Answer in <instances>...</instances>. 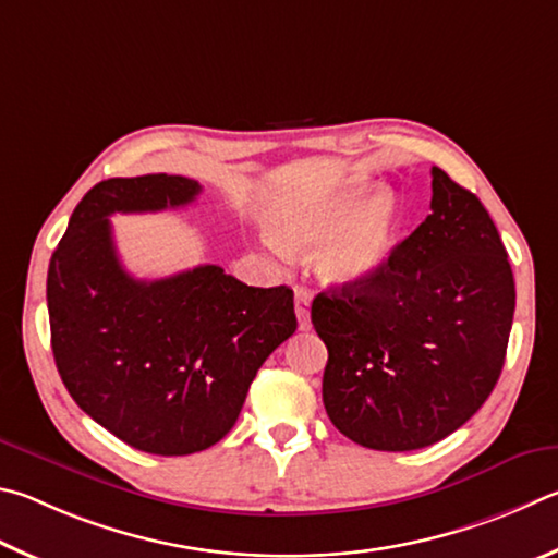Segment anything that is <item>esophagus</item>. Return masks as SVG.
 I'll list each match as a JSON object with an SVG mask.
<instances>
[{
  "label": "esophagus",
  "instance_id": "obj_1",
  "mask_svg": "<svg viewBox=\"0 0 558 558\" xmlns=\"http://www.w3.org/2000/svg\"><path fill=\"white\" fill-rule=\"evenodd\" d=\"M311 301H314V294L308 289L296 287L294 291V308H296V318H299V328L308 330L311 328Z\"/></svg>",
  "mask_w": 558,
  "mask_h": 558
}]
</instances>
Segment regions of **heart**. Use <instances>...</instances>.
I'll return each instance as SVG.
<instances>
[{
  "label": "heart",
  "instance_id": "heart-1",
  "mask_svg": "<svg viewBox=\"0 0 558 558\" xmlns=\"http://www.w3.org/2000/svg\"><path fill=\"white\" fill-rule=\"evenodd\" d=\"M367 183L299 193L277 203L267 225L274 240L289 250L318 242L314 264L333 284H360L385 269L399 234V208L392 193L375 191L363 201Z\"/></svg>",
  "mask_w": 558,
  "mask_h": 558
}]
</instances>
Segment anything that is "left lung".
Segmentation results:
<instances>
[{
	"label": "left lung",
	"instance_id": "obj_1",
	"mask_svg": "<svg viewBox=\"0 0 558 558\" xmlns=\"http://www.w3.org/2000/svg\"><path fill=\"white\" fill-rule=\"evenodd\" d=\"M432 175V213L385 269L311 306L328 348L326 412L375 451L461 428L500 379L512 330V267L490 213L438 166Z\"/></svg>",
	"mask_w": 558,
	"mask_h": 558
}]
</instances>
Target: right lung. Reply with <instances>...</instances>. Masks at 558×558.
I'll use <instances>...</instances> for the list:
<instances>
[{
    "mask_svg": "<svg viewBox=\"0 0 558 558\" xmlns=\"http://www.w3.org/2000/svg\"><path fill=\"white\" fill-rule=\"evenodd\" d=\"M198 193L185 175L100 181L48 264L51 348L65 389L107 432L154 456L218 444L264 360L296 330L289 287H247L218 264L156 281L126 274L110 215L181 208Z\"/></svg>",
    "mask_w": 558,
    "mask_h": 558,
    "instance_id": "add662e5",
    "label": "right lung"
}]
</instances>
